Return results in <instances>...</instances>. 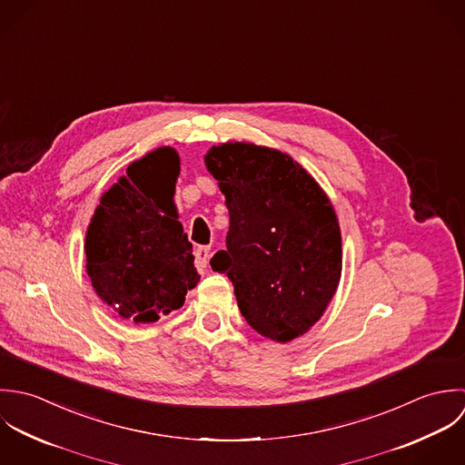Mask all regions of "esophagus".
Wrapping results in <instances>:
<instances>
[{
    "mask_svg": "<svg viewBox=\"0 0 465 465\" xmlns=\"http://www.w3.org/2000/svg\"><path fill=\"white\" fill-rule=\"evenodd\" d=\"M208 259H210V246H199V248L195 250V266H197L199 270L206 268Z\"/></svg>",
    "mask_w": 465,
    "mask_h": 465,
    "instance_id": "1",
    "label": "esophagus"
}]
</instances>
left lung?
Returning <instances> with one entry per match:
<instances>
[{"instance_id":"8db88e82","label":"left lung","mask_w":465,"mask_h":465,"mask_svg":"<svg viewBox=\"0 0 465 465\" xmlns=\"http://www.w3.org/2000/svg\"><path fill=\"white\" fill-rule=\"evenodd\" d=\"M230 212L226 273L239 309L262 336L291 341L323 314L341 277V233L331 201L287 154L223 143L204 158Z\"/></svg>"}]
</instances>
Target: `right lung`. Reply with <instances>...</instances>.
Listing matches in <instances>:
<instances>
[{"instance_id": "right-lung-1", "label": "right lung", "mask_w": 465, "mask_h": 465, "mask_svg": "<svg viewBox=\"0 0 465 465\" xmlns=\"http://www.w3.org/2000/svg\"><path fill=\"white\" fill-rule=\"evenodd\" d=\"M178 153L160 147L127 167L100 199L86 233L96 294L124 320L151 323L180 309L199 275L173 203Z\"/></svg>"}]
</instances>
